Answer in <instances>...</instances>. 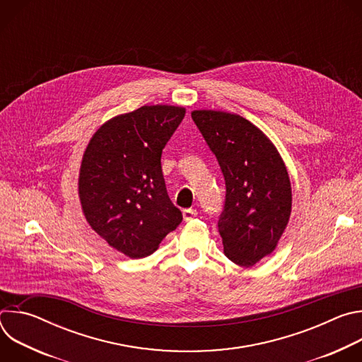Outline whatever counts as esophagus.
<instances>
[{
	"mask_svg": "<svg viewBox=\"0 0 362 362\" xmlns=\"http://www.w3.org/2000/svg\"><path fill=\"white\" fill-rule=\"evenodd\" d=\"M196 216H197V211H196V209H185V211H183V219H185L186 222L192 221V219L196 218Z\"/></svg>",
	"mask_w": 362,
	"mask_h": 362,
	"instance_id": "1",
	"label": "esophagus"
}]
</instances>
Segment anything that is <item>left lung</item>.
<instances>
[{
    "mask_svg": "<svg viewBox=\"0 0 362 362\" xmlns=\"http://www.w3.org/2000/svg\"><path fill=\"white\" fill-rule=\"evenodd\" d=\"M192 119L216 156L226 196L218 221L223 252L252 267L278 245L291 215L286 168L271 140L246 119L225 112L194 110Z\"/></svg>",
    "mask_w": 362,
    "mask_h": 362,
    "instance_id": "8db88e82",
    "label": "left lung"
}]
</instances>
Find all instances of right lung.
Here are the masks:
<instances>
[{
    "label": "right lung",
    "mask_w": 362,
    "mask_h": 362,
    "mask_svg": "<svg viewBox=\"0 0 362 362\" xmlns=\"http://www.w3.org/2000/svg\"><path fill=\"white\" fill-rule=\"evenodd\" d=\"M183 107L143 106L103 124L81 162L78 194L90 226L133 259L158 249L183 216L172 203L162 151L185 117Z\"/></svg>",
    "instance_id": "right-lung-1"
}]
</instances>
